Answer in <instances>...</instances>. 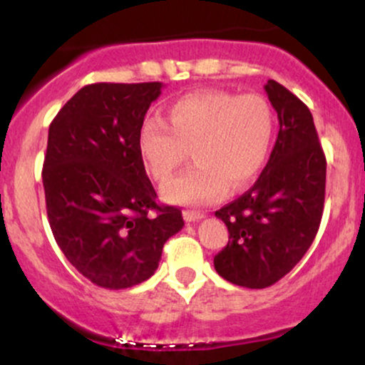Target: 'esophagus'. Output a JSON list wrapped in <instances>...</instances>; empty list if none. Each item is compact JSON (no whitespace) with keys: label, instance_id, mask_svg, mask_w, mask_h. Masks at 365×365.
I'll return each instance as SVG.
<instances>
[{"label":"esophagus","instance_id":"1","mask_svg":"<svg viewBox=\"0 0 365 365\" xmlns=\"http://www.w3.org/2000/svg\"><path fill=\"white\" fill-rule=\"evenodd\" d=\"M204 216H206V215H204V212L192 211V209H187V211H183V217H185V221H188V223H192V221L202 220Z\"/></svg>","mask_w":365,"mask_h":365}]
</instances>
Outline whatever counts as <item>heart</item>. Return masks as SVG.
Segmentation results:
<instances>
[{"instance_id": "obj_1", "label": "heart", "mask_w": 365, "mask_h": 365, "mask_svg": "<svg viewBox=\"0 0 365 365\" xmlns=\"http://www.w3.org/2000/svg\"><path fill=\"white\" fill-rule=\"evenodd\" d=\"M273 135L274 113L261 96L202 91L171 104L166 123L145 120L139 150L150 177L166 182L192 149L195 165L165 185L163 195L177 204H209L257 177Z\"/></svg>"}]
</instances>
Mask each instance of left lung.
<instances>
[{
    "mask_svg": "<svg viewBox=\"0 0 365 365\" xmlns=\"http://www.w3.org/2000/svg\"><path fill=\"white\" fill-rule=\"evenodd\" d=\"M264 91L279 121L269 161L252 188L216 211L230 237L215 269L245 288L271 287L290 273L312 245L324 209L326 156L311 111L276 81Z\"/></svg>",
    "mask_w": 365,
    "mask_h": 365,
    "instance_id": "8db88e82",
    "label": "left lung"
}]
</instances>
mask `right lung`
I'll return each mask as SVG.
<instances>
[{
  "mask_svg": "<svg viewBox=\"0 0 365 365\" xmlns=\"http://www.w3.org/2000/svg\"><path fill=\"white\" fill-rule=\"evenodd\" d=\"M161 82L91 83L49 125L43 166L46 209L58 247L101 288L149 279L182 211L159 206L139 132Z\"/></svg>",
  "mask_w": 365,
  "mask_h": 365,
  "instance_id": "right-lung-1",
  "label": "right lung"
}]
</instances>
